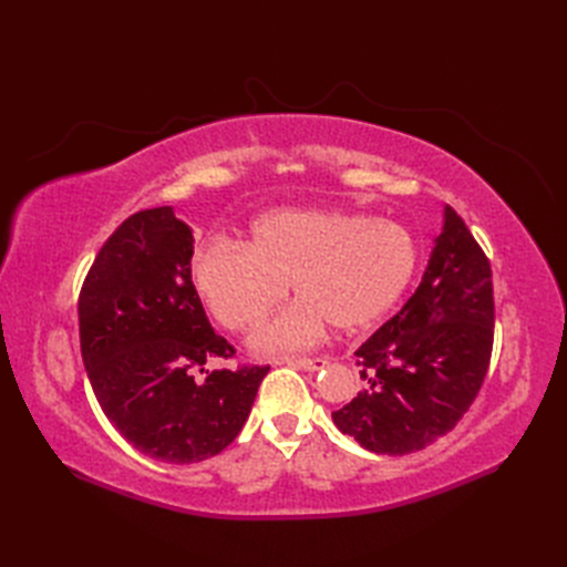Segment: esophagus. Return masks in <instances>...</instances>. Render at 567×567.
<instances>
[{"mask_svg": "<svg viewBox=\"0 0 567 567\" xmlns=\"http://www.w3.org/2000/svg\"><path fill=\"white\" fill-rule=\"evenodd\" d=\"M281 364H288V367H296V369H305V371H319L323 369L326 364H329V359L326 357H315V359H281Z\"/></svg>", "mask_w": 567, "mask_h": 567, "instance_id": "obj_1", "label": "esophagus"}]
</instances>
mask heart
Masks as SVG:
<instances>
[{
	"instance_id": "obj_1",
	"label": "heart",
	"mask_w": 567,
	"mask_h": 567,
	"mask_svg": "<svg viewBox=\"0 0 567 567\" xmlns=\"http://www.w3.org/2000/svg\"><path fill=\"white\" fill-rule=\"evenodd\" d=\"M248 236V246H200L192 277L231 331L260 323L293 286L300 302L252 338L265 352L307 350L326 323L336 331L369 329L402 300L419 267L416 238L406 227L354 210H271L252 221Z\"/></svg>"
}]
</instances>
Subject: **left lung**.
Masks as SVG:
<instances>
[{
  "mask_svg": "<svg viewBox=\"0 0 567 567\" xmlns=\"http://www.w3.org/2000/svg\"><path fill=\"white\" fill-rule=\"evenodd\" d=\"M487 255L450 205L414 296L357 354L364 390L333 411L340 433L402 456L447 435L477 398L492 357Z\"/></svg>",
  "mask_w": 567,
  "mask_h": 567,
  "instance_id": "1",
  "label": "left lung"
}]
</instances>
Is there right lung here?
<instances>
[{
    "instance_id": "obj_1",
    "label": "right lung",
    "mask_w": 567,
    "mask_h": 567,
    "mask_svg": "<svg viewBox=\"0 0 567 567\" xmlns=\"http://www.w3.org/2000/svg\"><path fill=\"white\" fill-rule=\"evenodd\" d=\"M194 234L169 205L134 213L101 246L82 284L80 350L106 419L165 463L219 454L241 433L269 367L215 369L234 357L192 281Z\"/></svg>"
}]
</instances>
